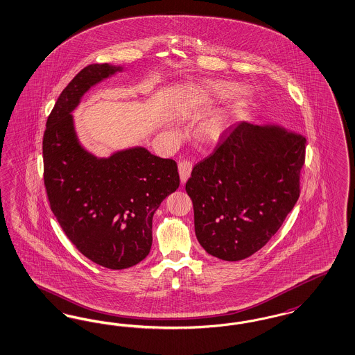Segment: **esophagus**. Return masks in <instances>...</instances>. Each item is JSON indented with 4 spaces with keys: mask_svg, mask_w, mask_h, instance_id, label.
<instances>
[{
    "mask_svg": "<svg viewBox=\"0 0 355 355\" xmlns=\"http://www.w3.org/2000/svg\"><path fill=\"white\" fill-rule=\"evenodd\" d=\"M191 169H193V165L190 161H181L178 164V173H180V178H181V184H184L189 180V177L191 174Z\"/></svg>",
    "mask_w": 355,
    "mask_h": 355,
    "instance_id": "obj_1",
    "label": "esophagus"
}]
</instances>
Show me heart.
Returning <instances> with one entry per match:
<instances>
[{
    "label": "heart",
    "mask_w": 355,
    "mask_h": 355,
    "mask_svg": "<svg viewBox=\"0 0 355 355\" xmlns=\"http://www.w3.org/2000/svg\"><path fill=\"white\" fill-rule=\"evenodd\" d=\"M234 89V85L225 82H209L199 87L198 96L202 101H215L231 95ZM231 114L232 110H222L206 117L199 124L197 130L199 140L206 144H215L219 141L227 132L231 123Z\"/></svg>",
    "instance_id": "obj_1"
}]
</instances>
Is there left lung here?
Listing matches in <instances>:
<instances>
[{
	"label": "left lung",
	"instance_id": "1",
	"mask_svg": "<svg viewBox=\"0 0 355 355\" xmlns=\"http://www.w3.org/2000/svg\"><path fill=\"white\" fill-rule=\"evenodd\" d=\"M306 139L277 125L230 127L186 182L207 254L238 261L263 248L300 197Z\"/></svg>",
	"mask_w": 355,
	"mask_h": 355
}]
</instances>
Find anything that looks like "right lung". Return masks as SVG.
<instances>
[{
    "mask_svg": "<svg viewBox=\"0 0 355 355\" xmlns=\"http://www.w3.org/2000/svg\"><path fill=\"white\" fill-rule=\"evenodd\" d=\"M89 64L59 95L43 135V180L50 209L72 244L91 261L124 270L152 247V219L180 186L175 161L137 146L108 158L88 153L78 141L71 112L100 80L120 71Z\"/></svg>",
    "mask_w": 355,
    "mask_h": 355,
    "instance_id": "1",
    "label": "right lung"
}]
</instances>
